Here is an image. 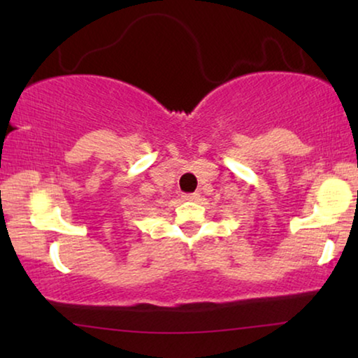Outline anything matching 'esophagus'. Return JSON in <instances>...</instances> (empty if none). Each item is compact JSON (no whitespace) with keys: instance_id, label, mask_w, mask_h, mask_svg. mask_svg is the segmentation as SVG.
<instances>
[{"instance_id":"obj_1","label":"esophagus","mask_w":358,"mask_h":358,"mask_svg":"<svg viewBox=\"0 0 358 358\" xmlns=\"http://www.w3.org/2000/svg\"><path fill=\"white\" fill-rule=\"evenodd\" d=\"M199 197H200V195H199L197 192H194V194H184V195H182V199L187 200V202H197Z\"/></svg>"}]
</instances>
